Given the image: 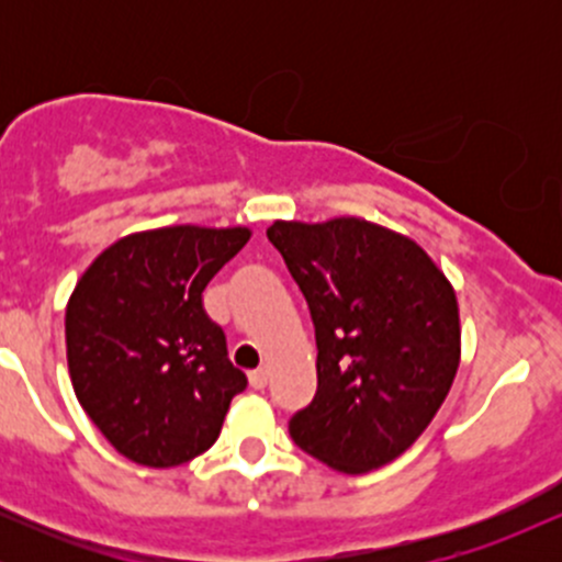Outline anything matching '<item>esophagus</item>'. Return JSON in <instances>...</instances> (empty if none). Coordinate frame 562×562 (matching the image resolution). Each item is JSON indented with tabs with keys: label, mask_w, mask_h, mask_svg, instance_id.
I'll return each instance as SVG.
<instances>
[{
	"label": "esophagus",
	"mask_w": 562,
	"mask_h": 562,
	"mask_svg": "<svg viewBox=\"0 0 562 562\" xmlns=\"http://www.w3.org/2000/svg\"><path fill=\"white\" fill-rule=\"evenodd\" d=\"M248 380H250V389L261 391L263 385H267V380H269V370H267V367H259V370L250 372Z\"/></svg>",
	"instance_id": "obj_1"
}]
</instances>
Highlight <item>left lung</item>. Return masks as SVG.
Wrapping results in <instances>:
<instances>
[{
  "instance_id": "obj_1",
  "label": "left lung",
  "mask_w": 562,
  "mask_h": 562,
  "mask_svg": "<svg viewBox=\"0 0 562 562\" xmlns=\"http://www.w3.org/2000/svg\"><path fill=\"white\" fill-rule=\"evenodd\" d=\"M267 237L317 335V393L290 417V438L340 473L389 465L454 383V288L415 240L357 216L274 222Z\"/></svg>"
}]
</instances>
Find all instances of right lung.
<instances>
[{"mask_svg":"<svg viewBox=\"0 0 562 562\" xmlns=\"http://www.w3.org/2000/svg\"><path fill=\"white\" fill-rule=\"evenodd\" d=\"M250 240L248 227L179 224L102 250L66 308L76 398L119 454L173 468L214 447L248 378L227 357L203 290Z\"/></svg>","mask_w":562,"mask_h":562,"instance_id":"obj_1","label":"right lung"}]
</instances>
